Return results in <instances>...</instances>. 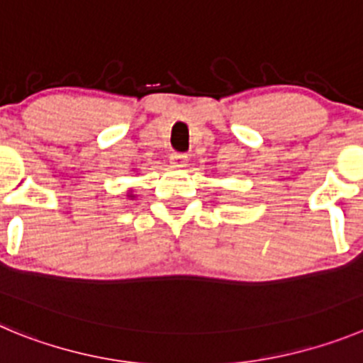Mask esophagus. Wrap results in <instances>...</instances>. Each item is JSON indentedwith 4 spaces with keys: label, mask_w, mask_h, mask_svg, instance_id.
Segmentation results:
<instances>
[{
    "label": "esophagus",
    "mask_w": 363,
    "mask_h": 363,
    "mask_svg": "<svg viewBox=\"0 0 363 363\" xmlns=\"http://www.w3.org/2000/svg\"><path fill=\"white\" fill-rule=\"evenodd\" d=\"M171 163L174 167H185L187 165V156H185V154H182V152H172L171 154Z\"/></svg>",
    "instance_id": "1"
}]
</instances>
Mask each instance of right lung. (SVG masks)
<instances>
[{"instance_id": "add662e5", "label": "right lung", "mask_w": 363, "mask_h": 363, "mask_svg": "<svg viewBox=\"0 0 363 363\" xmlns=\"http://www.w3.org/2000/svg\"><path fill=\"white\" fill-rule=\"evenodd\" d=\"M127 196H129V200H134V198H136V194H134L133 189H129V192H127Z\"/></svg>"}]
</instances>
